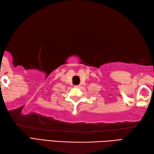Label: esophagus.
<instances>
[{
    "label": "esophagus",
    "mask_w": 154,
    "mask_h": 154,
    "mask_svg": "<svg viewBox=\"0 0 154 154\" xmlns=\"http://www.w3.org/2000/svg\"><path fill=\"white\" fill-rule=\"evenodd\" d=\"M75 87H77V88H80V87H81V85H75Z\"/></svg>",
    "instance_id": "obj_1"
}]
</instances>
